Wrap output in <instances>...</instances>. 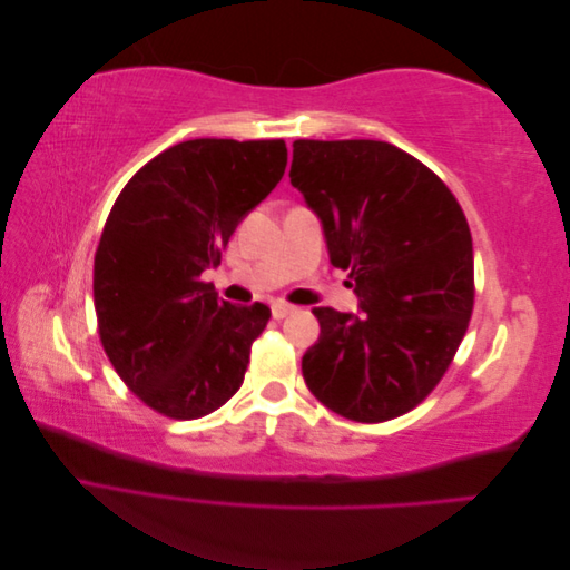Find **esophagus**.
Here are the masks:
<instances>
[{
    "label": "esophagus",
    "mask_w": 570,
    "mask_h": 570,
    "mask_svg": "<svg viewBox=\"0 0 570 570\" xmlns=\"http://www.w3.org/2000/svg\"><path fill=\"white\" fill-rule=\"evenodd\" d=\"M292 312H295V306H289V304H285V302H275L273 306H271V314H273V318H285V316H289Z\"/></svg>",
    "instance_id": "34e87169"
}]
</instances>
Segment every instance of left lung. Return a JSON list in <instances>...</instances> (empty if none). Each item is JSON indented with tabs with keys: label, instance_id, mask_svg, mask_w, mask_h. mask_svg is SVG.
<instances>
[{
	"label": "left lung",
	"instance_id": "obj_1",
	"mask_svg": "<svg viewBox=\"0 0 570 570\" xmlns=\"http://www.w3.org/2000/svg\"><path fill=\"white\" fill-rule=\"evenodd\" d=\"M289 183L312 209L361 314L318 306L306 387L356 423L402 416L440 383L473 312V239L433 170L377 140H295Z\"/></svg>",
	"mask_w": 570,
	"mask_h": 570
}]
</instances>
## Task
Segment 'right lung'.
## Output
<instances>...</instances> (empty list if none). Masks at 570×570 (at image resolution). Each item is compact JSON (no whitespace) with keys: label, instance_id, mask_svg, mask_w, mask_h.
<instances>
[{"label":"right lung","instance_id":"obj_1","mask_svg":"<svg viewBox=\"0 0 570 570\" xmlns=\"http://www.w3.org/2000/svg\"><path fill=\"white\" fill-rule=\"evenodd\" d=\"M283 140H187L118 195L95 254L99 337L116 373L168 419H202L245 381L266 304L218 299L206 268L281 183Z\"/></svg>","mask_w":570,"mask_h":570}]
</instances>
